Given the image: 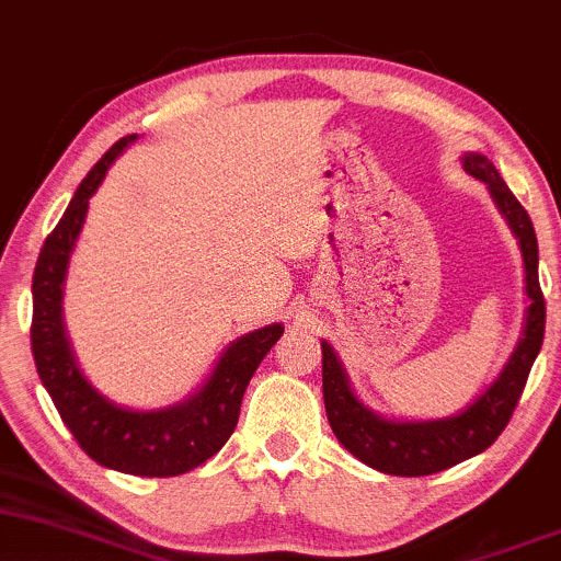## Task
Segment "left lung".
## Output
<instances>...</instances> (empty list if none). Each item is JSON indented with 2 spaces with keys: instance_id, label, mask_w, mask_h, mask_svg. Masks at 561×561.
<instances>
[{
  "instance_id": "1",
  "label": "left lung",
  "mask_w": 561,
  "mask_h": 561,
  "mask_svg": "<svg viewBox=\"0 0 561 561\" xmlns=\"http://www.w3.org/2000/svg\"><path fill=\"white\" fill-rule=\"evenodd\" d=\"M465 170L489 186L493 202L519 239L525 283H528L525 291L530 299L525 333L496 383L470 410L449 420H433V423H393V420H383L380 414L362 407L348 388L344 367L335 359L333 348L322 344V397H325L328 423L341 446H346L365 465L388 472V476H433V472L449 470V467L489 449L515 414L533 362L543 344L546 301L541 283H538V241L530 215L502 181L489 157L465 154Z\"/></svg>"
}]
</instances>
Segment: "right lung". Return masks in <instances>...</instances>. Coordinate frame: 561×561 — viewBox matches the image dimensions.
<instances>
[{
  "label": "right lung",
  "instance_id": "1",
  "mask_svg": "<svg viewBox=\"0 0 561 561\" xmlns=\"http://www.w3.org/2000/svg\"><path fill=\"white\" fill-rule=\"evenodd\" d=\"M134 138L125 136L112 144L81 181L57 228L46 236L33 270L31 348L38 378L55 401L59 417L94 462L128 476L170 478L194 470L226 446L239 423L243 391L283 335V325H267L230 344L202 391L170 410H123L85 383L65 339L62 283L91 194Z\"/></svg>",
  "mask_w": 561,
  "mask_h": 561
}]
</instances>
